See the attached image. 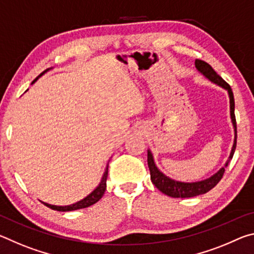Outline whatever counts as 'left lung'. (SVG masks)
Returning a JSON list of instances; mask_svg holds the SVG:
<instances>
[{"label": "left lung", "mask_w": 254, "mask_h": 254, "mask_svg": "<svg viewBox=\"0 0 254 254\" xmlns=\"http://www.w3.org/2000/svg\"><path fill=\"white\" fill-rule=\"evenodd\" d=\"M195 66L200 74H203L206 78L209 79L213 83L217 84L221 86L224 89H226L227 93H229L230 97V111H231V120L232 123H233L234 127V143L233 147H232V151L229 157V160L226 161L225 166L222 167V168L217 171L216 174L213 175L212 177H209L205 180H201V182H196V183H182L177 182V180H174L169 177H167L166 175H163L160 170L157 168L156 163L153 160V156L150 150H148V167L150 170V176H151V182L156 186L159 190L163 192L165 195H168L170 197H174V198H188V197H195L201 194H205V192L209 191L210 189L214 188L218 182L222 179L223 175H224L225 167L229 165L231 159L233 158V154L236 148V120H235V114H234V96L233 92H232L231 86L226 83V81L222 78V77L215 71L212 66L208 65L207 63H205L204 60L196 59L195 60Z\"/></svg>", "instance_id": "8db88e82"}]
</instances>
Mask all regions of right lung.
<instances>
[{"label": "right lung", "instance_id": "add662e5", "mask_svg": "<svg viewBox=\"0 0 254 254\" xmlns=\"http://www.w3.org/2000/svg\"><path fill=\"white\" fill-rule=\"evenodd\" d=\"M49 69L45 70L42 74H40L39 76L37 77L36 79H34L31 84H33L34 81H36L38 78H39L40 76H42L45 74V72L48 71ZM107 174H109V167H106L105 169V173L103 175L102 180L98 186L94 189V190L89 194L88 196H86L84 199H81L79 201H77L75 204H71V205H67V206H56V205H51L48 203H45V201H41L42 204L46 205L47 207H49L54 210H58V212H69V210H76V209H80V208H86V207H89V206L94 205L95 203H97L98 200H100L103 195H104L105 192V189H106V179H107Z\"/></svg>", "mask_w": 254, "mask_h": 254}]
</instances>
